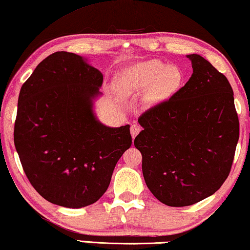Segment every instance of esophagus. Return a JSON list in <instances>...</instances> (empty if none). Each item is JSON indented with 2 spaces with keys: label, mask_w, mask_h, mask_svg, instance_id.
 <instances>
[{
  "label": "esophagus",
  "mask_w": 250,
  "mask_h": 250,
  "mask_svg": "<svg viewBox=\"0 0 250 250\" xmlns=\"http://www.w3.org/2000/svg\"><path fill=\"white\" fill-rule=\"evenodd\" d=\"M140 130H141V128H140L139 125H132L131 128H130V133H131V137L135 138V137L138 135V133L140 132Z\"/></svg>",
  "instance_id": "1"
}]
</instances>
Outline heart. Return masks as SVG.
Instances as JSON below:
<instances>
[{"label":"heart","mask_w":250,"mask_h":250,"mask_svg":"<svg viewBox=\"0 0 250 250\" xmlns=\"http://www.w3.org/2000/svg\"><path fill=\"white\" fill-rule=\"evenodd\" d=\"M183 82L184 73L180 66L149 61L122 70L115 81V89L122 98H132L145 92L144 105L154 107L173 96Z\"/></svg>","instance_id":"heart-1"}]
</instances>
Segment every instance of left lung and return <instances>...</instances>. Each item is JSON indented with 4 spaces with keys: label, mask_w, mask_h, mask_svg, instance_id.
Returning a JSON list of instances; mask_svg holds the SVG:
<instances>
[{
    "label": "left lung",
    "mask_w": 250,
    "mask_h": 250,
    "mask_svg": "<svg viewBox=\"0 0 250 250\" xmlns=\"http://www.w3.org/2000/svg\"><path fill=\"white\" fill-rule=\"evenodd\" d=\"M193 74L167 101L138 119L135 147L156 199L188 207L214 194L227 180L239 139L233 91L206 58L186 56Z\"/></svg>",
    "instance_id": "1"
}]
</instances>
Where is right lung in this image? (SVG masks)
Segmentation results:
<instances>
[{
    "label": "right lung",
    "mask_w": 250,
    "mask_h": 250,
    "mask_svg": "<svg viewBox=\"0 0 250 250\" xmlns=\"http://www.w3.org/2000/svg\"><path fill=\"white\" fill-rule=\"evenodd\" d=\"M102 83L86 58L57 51L22 85L14 145L30 183L50 203L78 208L96 202L131 146L129 125L112 128L96 117Z\"/></svg>",
    "instance_id": "obj_1"
}]
</instances>
